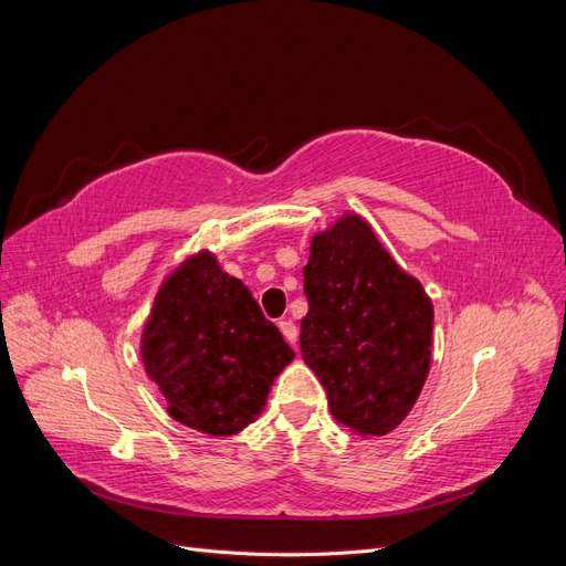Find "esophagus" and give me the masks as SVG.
I'll list each match as a JSON object with an SVG mask.
<instances>
[{"label":"esophagus","instance_id":"esophagus-1","mask_svg":"<svg viewBox=\"0 0 566 566\" xmlns=\"http://www.w3.org/2000/svg\"><path fill=\"white\" fill-rule=\"evenodd\" d=\"M279 328H281L283 337L290 342V345L295 347V345H297V325H295L293 321H281Z\"/></svg>","mask_w":566,"mask_h":566}]
</instances>
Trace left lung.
<instances>
[{
	"mask_svg": "<svg viewBox=\"0 0 566 566\" xmlns=\"http://www.w3.org/2000/svg\"><path fill=\"white\" fill-rule=\"evenodd\" d=\"M300 347L333 418L361 437L399 427L432 364L434 310L358 214L312 238Z\"/></svg>",
	"mask_w": 566,
	"mask_h": 566,
	"instance_id": "1",
	"label": "left lung"
}]
</instances>
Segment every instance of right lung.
<instances>
[{
  "label": "right lung",
  "instance_id": "obj_1",
  "mask_svg": "<svg viewBox=\"0 0 566 566\" xmlns=\"http://www.w3.org/2000/svg\"><path fill=\"white\" fill-rule=\"evenodd\" d=\"M148 378L177 422L210 437L256 420L295 352L250 290L202 250L163 281L142 333Z\"/></svg>",
  "mask_w": 566,
  "mask_h": 566
}]
</instances>
